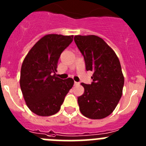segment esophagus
<instances>
[{
  "instance_id": "obj_1",
  "label": "esophagus",
  "mask_w": 146,
  "mask_h": 146,
  "mask_svg": "<svg viewBox=\"0 0 146 146\" xmlns=\"http://www.w3.org/2000/svg\"><path fill=\"white\" fill-rule=\"evenodd\" d=\"M74 86H77V85H79V82H74Z\"/></svg>"
}]
</instances>
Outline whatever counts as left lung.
I'll list each match as a JSON object with an SVG mask.
<instances>
[{
  "label": "left lung",
  "mask_w": 146,
  "mask_h": 146,
  "mask_svg": "<svg viewBox=\"0 0 146 146\" xmlns=\"http://www.w3.org/2000/svg\"><path fill=\"white\" fill-rule=\"evenodd\" d=\"M74 42L83 55L87 71H92L91 84L81 83L84 94L77 98L84 116L102 119L111 114L122 96L124 77L116 54L102 38L75 36Z\"/></svg>",
  "instance_id": "8db88e82"
}]
</instances>
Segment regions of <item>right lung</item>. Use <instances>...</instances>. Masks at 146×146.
Instances as JSON below:
<instances>
[{
  "instance_id": "right-lung-1",
  "label": "right lung",
  "mask_w": 146,
  "mask_h": 146,
  "mask_svg": "<svg viewBox=\"0 0 146 146\" xmlns=\"http://www.w3.org/2000/svg\"><path fill=\"white\" fill-rule=\"evenodd\" d=\"M72 41L73 36L46 35L23 60L20 88L27 106L35 114L50 116L57 113L74 85L72 78L62 80L55 74L60 54Z\"/></svg>"
}]
</instances>
